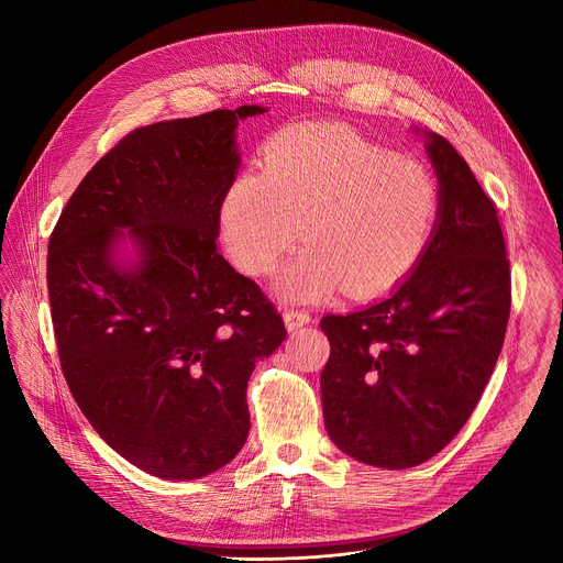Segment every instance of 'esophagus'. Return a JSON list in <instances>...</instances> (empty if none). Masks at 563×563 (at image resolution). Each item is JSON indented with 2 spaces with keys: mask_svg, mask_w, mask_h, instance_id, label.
Returning <instances> with one entry per match:
<instances>
[{
  "mask_svg": "<svg viewBox=\"0 0 563 563\" xmlns=\"http://www.w3.org/2000/svg\"><path fill=\"white\" fill-rule=\"evenodd\" d=\"M283 319H285V327H287L289 331L301 329V327H306V323L312 321V317H310L306 310H297V308H287V310L283 312Z\"/></svg>",
  "mask_w": 563,
  "mask_h": 563,
  "instance_id": "34e87169",
  "label": "esophagus"
}]
</instances>
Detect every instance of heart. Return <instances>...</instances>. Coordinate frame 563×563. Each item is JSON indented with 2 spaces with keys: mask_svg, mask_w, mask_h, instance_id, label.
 Wrapping results in <instances>:
<instances>
[{
  "mask_svg": "<svg viewBox=\"0 0 563 563\" xmlns=\"http://www.w3.org/2000/svg\"><path fill=\"white\" fill-rule=\"evenodd\" d=\"M438 205L422 166L340 125H294L266 141L260 175L230 185L221 234L234 264L262 276L301 232L308 246L280 276L285 297L317 301L344 287L367 299L422 262Z\"/></svg>",
  "mask_w": 563,
  "mask_h": 563,
  "instance_id": "heart-1",
  "label": "heart"
}]
</instances>
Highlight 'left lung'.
<instances>
[{"label":"left lung","instance_id":"1","mask_svg":"<svg viewBox=\"0 0 563 563\" xmlns=\"http://www.w3.org/2000/svg\"><path fill=\"white\" fill-rule=\"evenodd\" d=\"M427 136L440 205L422 262L390 297L321 319L327 431L344 454L388 470L429 461L463 429L511 312L495 202L445 136Z\"/></svg>","mask_w":563,"mask_h":563}]
</instances>
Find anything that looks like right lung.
Returning a JSON list of instances; mask_svg holds the SVG:
<instances>
[{
  "instance_id": "add662e5",
  "label": "right lung",
  "mask_w": 563,
  "mask_h": 563,
  "mask_svg": "<svg viewBox=\"0 0 563 563\" xmlns=\"http://www.w3.org/2000/svg\"><path fill=\"white\" fill-rule=\"evenodd\" d=\"M244 104L139 128L86 173L47 246L58 361L79 410L132 465L198 479L244 448L246 386L287 338L260 285L219 253ZM130 227L140 262L112 260Z\"/></svg>"
}]
</instances>
